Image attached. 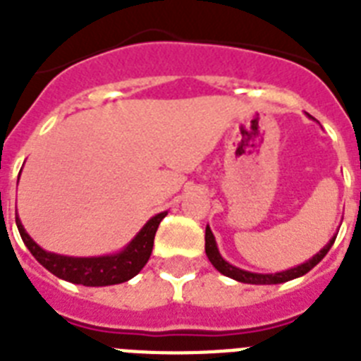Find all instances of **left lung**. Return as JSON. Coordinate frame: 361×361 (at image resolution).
I'll use <instances>...</instances> for the list:
<instances>
[{
	"mask_svg": "<svg viewBox=\"0 0 361 361\" xmlns=\"http://www.w3.org/2000/svg\"><path fill=\"white\" fill-rule=\"evenodd\" d=\"M334 240L336 237L330 238L329 244H326L319 253H316L310 260L295 266V268L284 269V271H279V274H253V271L240 269L237 268V266L229 264L227 260H224L222 255H220V251H218L216 247V240H214L213 231L209 229V226L205 227V253H207V259L211 260V264H213L220 274L226 275V277H231L235 279V281H238V283H246V284H281V283H286V281H292V279L301 277V275L308 274L314 266L319 264L321 260H323V257H325L326 253H329L330 247H332Z\"/></svg>",
	"mask_w": 361,
	"mask_h": 361,
	"instance_id": "8db88e82",
	"label": "left lung"
}]
</instances>
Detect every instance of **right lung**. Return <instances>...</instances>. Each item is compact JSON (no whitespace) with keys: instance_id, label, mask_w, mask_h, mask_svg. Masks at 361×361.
<instances>
[{"instance_id":"1","label":"right lung","mask_w":361,"mask_h":361,"mask_svg":"<svg viewBox=\"0 0 361 361\" xmlns=\"http://www.w3.org/2000/svg\"><path fill=\"white\" fill-rule=\"evenodd\" d=\"M165 216L166 211L152 216L123 251L104 257H66L49 253V251L42 250L27 235L18 216L16 226L21 240L29 247L32 257L53 275L73 284H82V286H110V284L126 283L143 269L152 253L157 227Z\"/></svg>"}]
</instances>
